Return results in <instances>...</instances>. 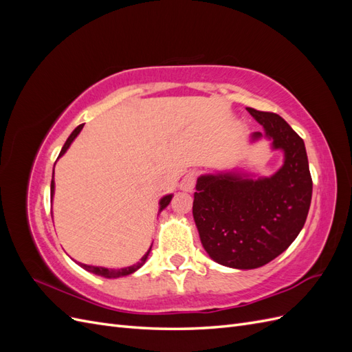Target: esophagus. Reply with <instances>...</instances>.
Instances as JSON below:
<instances>
[{"mask_svg": "<svg viewBox=\"0 0 352 352\" xmlns=\"http://www.w3.org/2000/svg\"><path fill=\"white\" fill-rule=\"evenodd\" d=\"M195 182H197V172L195 170H190L188 172L182 180H180V190H184V192H192L194 188H195Z\"/></svg>", "mask_w": 352, "mask_h": 352, "instance_id": "obj_1", "label": "esophagus"}]
</instances>
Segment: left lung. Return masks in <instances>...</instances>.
Here are the masks:
<instances>
[{"instance_id": "left-lung-1", "label": "left lung", "mask_w": 352, "mask_h": 352, "mask_svg": "<svg viewBox=\"0 0 352 352\" xmlns=\"http://www.w3.org/2000/svg\"><path fill=\"white\" fill-rule=\"evenodd\" d=\"M247 111L263 126L250 142L270 141L283 164L270 176L245 170L201 175L192 214L211 260L250 270L270 263L295 241L310 210L313 182L304 141L279 114Z\"/></svg>"}]
</instances>
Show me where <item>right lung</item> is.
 Here are the masks:
<instances>
[{"label": "right lung", "mask_w": 352, "mask_h": 352, "mask_svg": "<svg viewBox=\"0 0 352 352\" xmlns=\"http://www.w3.org/2000/svg\"><path fill=\"white\" fill-rule=\"evenodd\" d=\"M82 127H83V124H79L76 129H74L72 133H70V136L67 138V141L65 142V145H63V148H61V151H60V155H58V158L60 157H63L66 154V151L69 150L70 148V145H72V142L76 140V136L80 133V131H82ZM54 190H56V182H54V170H52V180H51V198L54 197ZM172 198H173V194H168V195H164L162 199H160V202H158V206H160V208H158V212H162L168 204H170V201H172ZM150 251H151V248L148 250L145 254H144V257L141 258V261H138L136 264H133V265H129V267H123V269H107V267H100V265H88V264H83V263H78L82 269H85L87 272H89V273H94V274H98V276H102V278H107V279H116V278H120V276H127V274H132V273H135L138 269H141L142 265L145 264V261H146V258H148V255H150Z\"/></svg>", "instance_id": "obj_1"}]
</instances>
